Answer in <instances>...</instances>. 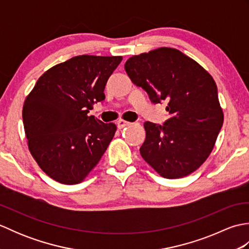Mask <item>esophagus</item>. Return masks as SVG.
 <instances>
[{
	"instance_id": "obj_1",
	"label": "esophagus",
	"mask_w": 249,
	"mask_h": 249,
	"mask_svg": "<svg viewBox=\"0 0 249 249\" xmlns=\"http://www.w3.org/2000/svg\"><path fill=\"white\" fill-rule=\"evenodd\" d=\"M116 125H118V128L121 129V128L126 127V126L130 125V123L127 121H125V120H119L118 122H116Z\"/></svg>"
}]
</instances>
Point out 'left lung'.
Returning <instances> with one entry per match:
<instances>
[{"label": "left lung", "mask_w": 249, "mask_h": 249, "mask_svg": "<svg viewBox=\"0 0 249 249\" xmlns=\"http://www.w3.org/2000/svg\"><path fill=\"white\" fill-rule=\"evenodd\" d=\"M125 71L152 103H168L170 116L165 124L144 123L142 158L166 178L197 170L212 152L224 123L213 77L195 60L167 47L129 57Z\"/></svg>", "instance_id": "left-lung-1"}]
</instances>
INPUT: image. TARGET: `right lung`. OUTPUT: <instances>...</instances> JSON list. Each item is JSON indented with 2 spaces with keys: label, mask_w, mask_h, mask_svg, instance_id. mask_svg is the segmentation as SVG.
Masks as SVG:
<instances>
[{
  "label": "right lung",
  "mask_w": 249,
  "mask_h": 249,
  "mask_svg": "<svg viewBox=\"0 0 249 249\" xmlns=\"http://www.w3.org/2000/svg\"><path fill=\"white\" fill-rule=\"evenodd\" d=\"M122 56L78 55L44 72L22 109L25 137L41 170L62 184L82 182L116 131L89 116L105 99V87Z\"/></svg>",
  "instance_id": "1"
}]
</instances>
